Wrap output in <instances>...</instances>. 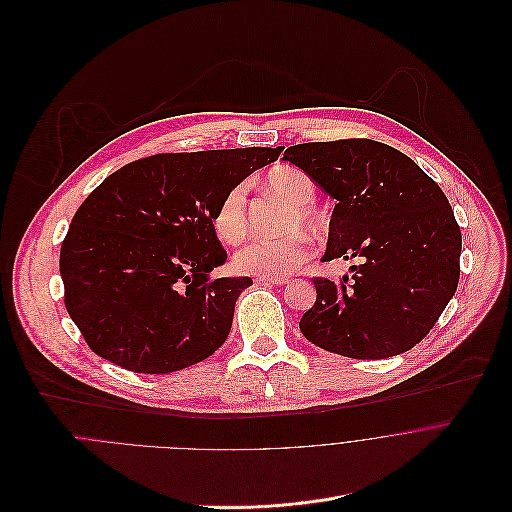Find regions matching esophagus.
Wrapping results in <instances>:
<instances>
[{
	"instance_id": "obj_1",
	"label": "esophagus",
	"mask_w": 512,
	"mask_h": 512,
	"mask_svg": "<svg viewBox=\"0 0 512 512\" xmlns=\"http://www.w3.org/2000/svg\"><path fill=\"white\" fill-rule=\"evenodd\" d=\"M258 282L262 284H274V286H282L288 282V278H280V276H260Z\"/></svg>"
}]
</instances>
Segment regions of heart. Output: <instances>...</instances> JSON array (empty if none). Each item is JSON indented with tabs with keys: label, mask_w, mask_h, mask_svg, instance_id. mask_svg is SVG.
<instances>
[{
	"label": "heart",
	"mask_w": 512,
	"mask_h": 512,
	"mask_svg": "<svg viewBox=\"0 0 512 512\" xmlns=\"http://www.w3.org/2000/svg\"><path fill=\"white\" fill-rule=\"evenodd\" d=\"M268 185L292 206L282 224V230L290 234L276 240H252L234 254V266L244 274L284 276L300 268L311 256L309 238L294 230L302 228L311 236L321 232V220L309 208L315 201L317 189L309 175L294 167H276L268 175ZM214 230L226 244H238L244 240L248 232L244 185H234L220 199L214 212Z\"/></svg>",
	"instance_id": "obj_1"
}]
</instances>
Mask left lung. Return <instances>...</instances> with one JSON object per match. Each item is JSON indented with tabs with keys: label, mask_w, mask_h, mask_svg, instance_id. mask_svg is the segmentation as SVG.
Returning a JSON list of instances; mask_svg holds the SVG:
<instances>
[{
	"label": "left lung",
	"mask_w": 512,
	"mask_h": 512,
	"mask_svg": "<svg viewBox=\"0 0 512 512\" xmlns=\"http://www.w3.org/2000/svg\"><path fill=\"white\" fill-rule=\"evenodd\" d=\"M284 161L337 199L323 262H357L341 282L313 278L302 335L353 359L410 351L458 288L462 234L448 197L418 163L371 139L292 145Z\"/></svg>",
	"instance_id": "1"
}]
</instances>
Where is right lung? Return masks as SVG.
I'll list each match as a JSON object with an SVG mask.
<instances>
[{
	"label": "right lung",
	"mask_w": 512,
	"mask_h": 512,
	"mask_svg": "<svg viewBox=\"0 0 512 512\" xmlns=\"http://www.w3.org/2000/svg\"><path fill=\"white\" fill-rule=\"evenodd\" d=\"M280 151L151 155L82 201L60 248V276L66 311L98 357L135 373H171L224 345L252 278L210 276L228 258L214 212Z\"/></svg>",
	"instance_id": "right-lung-1"
}]
</instances>
